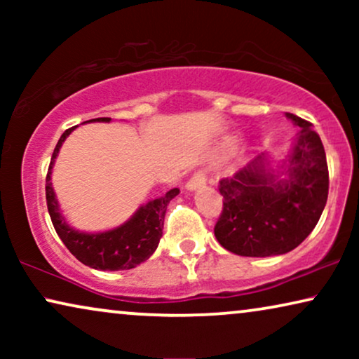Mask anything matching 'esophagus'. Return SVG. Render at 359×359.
<instances>
[{"mask_svg":"<svg viewBox=\"0 0 359 359\" xmlns=\"http://www.w3.org/2000/svg\"><path fill=\"white\" fill-rule=\"evenodd\" d=\"M205 181H208V173H205L204 170H199V171H196L193 176H191L188 183H186V188H188L189 191L198 189V188H201V186L205 184Z\"/></svg>","mask_w":359,"mask_h":359,"instance_id":"esophagus-1","label":"esophagus"}]
</instances>
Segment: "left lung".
Here are the masks:
<instances>
[{
	"instance_id": "8db88e82",
	"label": "left lung",
	"mask_w": 359,
	"mask_h": 359,
	"mask_svg": "<svg viewBox=\"0 0 359 359\" xmlns=\"http://www.w3.org/2000/svg\"><path fill=\"white\" fill-rule=\"evenodd\" d=\"M286 116L299 132L283 171L268 170L262 154L219 181L224 208L214 233L225 250L240 257L291 252L312 232L327 204L328 166L320 137L309 121Z\"/></svg>"
}]
</instances>
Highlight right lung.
<instances>
[{
  "label": "right lung",
  "instance_id": "right-lung-1",
  "mask_svg": "<svg viewBox=\"0 0 359 359\" xmlns=\"http://www.w3.org/2000/svg\"><path fill=\"white\" fill-rule=\"evenodd\" d=\"M93 121L109 122L111 117H97V119L88 122ZM75 127H70L63 132L60 140L57 142L47 171L46 199L53 229L73 257L80 259L86 266L101 269V271H121V269L135 268L137 264L149 259L158 247L161 233H163L161 230H163L166 205L180 193V189H170L161 198L142 205L126 224H122L117 229L107 230V232L83 233L68 227L65 219L60 215V210H58V203L50 183V173L63 140L72 134Z\"/></svg>",
  "mask_w": 359,
  "mask_h": 359
}]
</instances>
